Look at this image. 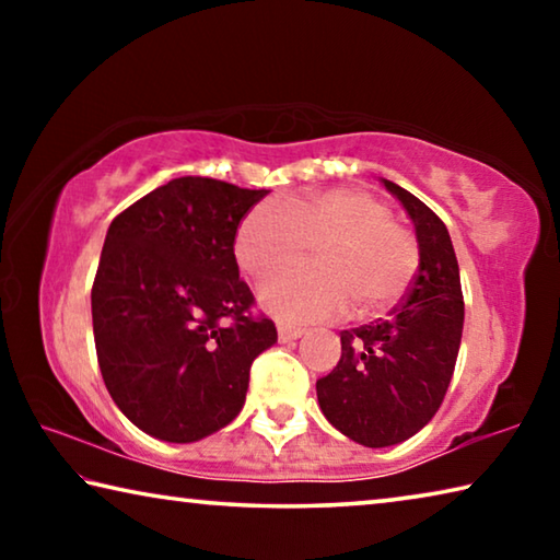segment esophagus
<instances>
[{
    "mask_svg": "<svg viewBox=\"0 0 560 560\" xmlns=\"http://www.w3.org/2000/svg\"><path fill=\"white\" fill-rule=\"evenodd\" d=\"M279 340L281 343H289V340H296V338H301L303 334H306V328H301V326H289V324H279Z\"/></svg>",
    "mask_w": 560,
    "mask_h": 560,
    "instance_id": "obj_1",
    "label": "esophagus"
}]
</instances>
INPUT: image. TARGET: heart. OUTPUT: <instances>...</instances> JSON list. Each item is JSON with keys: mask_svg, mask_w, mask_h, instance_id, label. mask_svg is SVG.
Segmentation results:
<instances>
[{"mask_svg": "<svg viewBox=\"0 0 560 560\" xmlns=\"http://www.w3.org/2000/svg\"><path fill=\"white\" fill-rule=\"evenodd\" d=\"M316 246L318 269H289L261 283L259 301L283 320L377 316L410 291L420 249L383 200L358 187H328L261 202L234 236L236 264L252 277L301 261Z\"/></svg>", "mask_w": 560, "mask_h": 560, "instance_id": "heart-1", "label": "heart"}]
</instances>
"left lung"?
Here are the masks:
<instances>
[{"instance_id": "1", "label": "left lung", "mask_w": 560, "mask_h": 560, "mask_svg": "<svg viewBox=\"0 0 560 560\" xmlns=\"http://www.w3.org/2000/svg\"><path fill=\"white\" fill-rule=\"evenodd\" d=\"M415 224L420 267L390 318L340 334V360L316 383L320 412L363 447L410 440L440 410L457 363L464 299L444 222L400 185L383 179Z\"/></svg>"}]
</instances>
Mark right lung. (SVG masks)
<instances>
[{
  "label": "right lung",
  "mask_w": 560,
  "mask_h": 560,
  "mask_svg": "<svg viewBox=\"0 0 560 560\" xmlns=\"http://www.w3.org/2000/svg\"><path fill=\"white\" fill-rule=\"evenodd\" d=\"M269 189L177 177L110 222L91 289L103 383L163 442H197L244 407L254 358L277 326L252 316L234 236Z\"/></svg>",
  "instance_id": "1"
}]
</instances>
